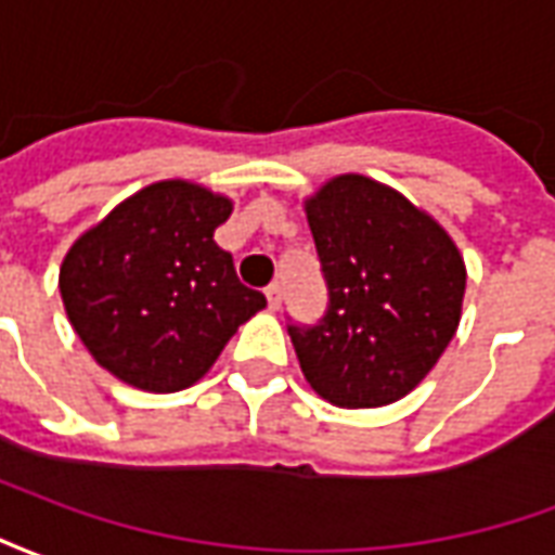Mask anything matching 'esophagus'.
<instances>
[{"label":"esophagus","instance_id":"34e87169","mask_svg":"<svg viewBox=\"0 0 555 555\" xmlns=\"http://www.w3.org/2000/svg\"><path fill=\"white\" fill-rule=\"evenodd\" d=\"M264 294H267V306L276 312L279 306H282V285H279V282H273V285H267Z\"/></svg>","mask_w":555,"mask_h":555}]
</instances>
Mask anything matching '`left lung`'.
<instances>
[{
	"label": "left lung",
	"instance_id": "1",
	"mask_svg": "<svg viewBox=\"0 0 555 555\" xmlns=\"http://www.w3.org/2000/svg\"><path fill=\"white\" fill-rule=\"evenodd\" d=\"M326 282L318 324H288L297 360L336 408H384L437 365L461 324L466 267L440 222L365 175L306 198Z\"/></svg>",
	"mask_w": 555,
	"mask_h": 555
}]
</instances>
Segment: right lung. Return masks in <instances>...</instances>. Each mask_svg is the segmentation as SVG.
Masks as SVG:
<instances>
[{"instance_id": "1", "label": "right lung", "mask_w": 555, "mask_h": 555, "mask_svg": "<svg viewBox=\"0 0 555 555\" xmlns=\"http://www.w3.org/2000/svg\"><path fill=\"white\" fill-rule=\"evenodd\" d=\"M231 198L190 181L151 183L67 249L59 291L103 369L145 392L202 380L237 326L267 306L214 231Z\"/></svg>"}]
</instances>
